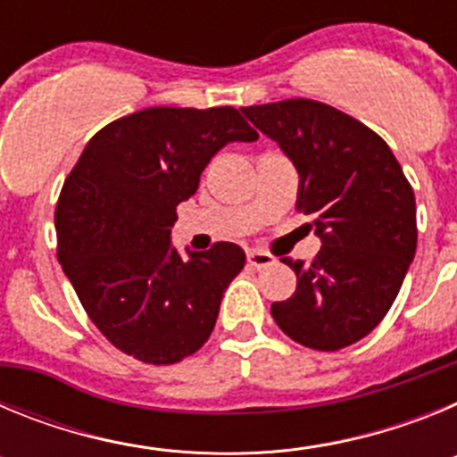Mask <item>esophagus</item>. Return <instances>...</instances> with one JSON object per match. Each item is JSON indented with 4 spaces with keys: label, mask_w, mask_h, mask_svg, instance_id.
I'll list each match as a JSON object with an SVG mask.
<instances>
[{
    "label": "esophagus",
    "mask_w": 457,
    "mask_h": 457,
    "mask_svg": "<svg viewBox=\"0 0 457 457\" xmlns=\"http://www.w3.org/2000/svg\"><path fill=\"white\" fill-rule=\"evenodd\" d=\"M247 261L253 268H270L274 263V256H270L268 252H261V249H252L247 253Z\"/></svg>",
    "instance_id": "1"
}]
</instances>
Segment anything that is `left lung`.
<instances>
[{
	"label": "left lung",
	"instance_id": "obj_1",
	"mask_svg": "<svg viewBox=\"0 0 457 457\" xmlns=\"http://www.w3.org/2000/svg\"><path fill=\"white\" fill-rule=\"evenodd\" d=\"M300 173L297 208L322 247L286 256L297 290L274 302L281 332L313 350H341L370 334L401 290L417 252V204L391 148L364 123L306 98L242 107Z\"/></svg>",
	"mask_w": 457,
	"mask_h": 457
}]
</instances>
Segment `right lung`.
<instances>
[{
	"mask_svg": "<svg viewBox=\"0 0 457 457\" xmlns=\"http://www.w3.org/2000/svg\"><path fill=\"white\" fill-rule=\"evenodd\" d=\"M258 132L233 107H148L93 135L56 204L59 263L96 327L125 354L176 364L212 334L245 252L173 247L176 208L226 144Z\"/></svg>",
	"mask_w": 457,
	"mask_h": 457,
	"instance_id": "obj_1",
	"label": "right lung"
}]
</instances>
